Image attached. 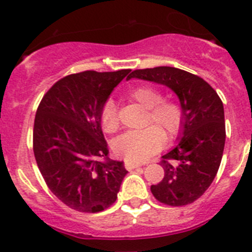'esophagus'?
I'll return each mask as SVG.
<instances>
[{"mask_svg":"<svg viewBox=\"0 0 252 252\" xmlns=\"http://www.w3.org/2000/svg\"><path fill=\"white\" fill-rule=\"evenodd\" d=\"M124 167H126L128 171H131V169H134V168H138L139 167V164H135V163H130V162H126L124 163Z\"/></svg>","mask_w":252,"mask_h":252,"instance_id":"1","label":"esophagus"}]
</instances>
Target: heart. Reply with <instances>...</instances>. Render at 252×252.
I'll list each match as a JSON object with an SVG mask.
<instances>
[{
  "mask_svg": "<svg viewBox=\"0 0 252 252\" xmlns=\"http://www.w3.org/2000/svg\"><path fill=\"white\" fill-rule=\"evenodd\" d=\"M129 98L139 103L147 109L144 124H154L140 130H128L115 138L113 151L118 157L130 163H142L159 152L167 138L180 133L183 124L182 106L173 100H163L162 93L152 85H139L129 92ZM100 126L105 133H113L118 128V117L115 105L106 100L99 113Z\"/></svg>",
  "mask_w": 252,
  "mask_h": 252,
  "instance_id": "b5f03b06",
  "label": "heart"
}]
</instances>
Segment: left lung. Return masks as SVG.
<instances>
[{
  "instance_id": "1",
  "label": "left lung",
  "mask_w": 252,
  "mask_h": 252,
  "mask_svg": "<svg viewBox=\"0 0 252 252\" xmlns=\"http://www.w3.org/2000/svg\"><path fill=\"white\" fill-rule=\"evenodd\" d=\"M131 78L165 85L180 99V142L162 157L164 177L151 191L164 205H189L205 193L220 168L226 139L223 104L207 81L177 67L134 70Z\"/></svg>"
}]
</instances>
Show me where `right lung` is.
I'll return each mask as SVG.
<instances>
[{"mask_svg": "<svg viewBox=\"0 0 252 252\" xmlns=\"http://www.w3.org/2000/svg\"><path fill=\"white\" fill-rule=\"evenodd\" d=\"M129 72L71 74L56 81L38 104L33 123L36 163L50 191L72 210L95 214L110 207L128 173L123 162L108 158L99 113Z\"/></svg>", "mask_w": 252, "mask_h": 252, "instance_id": "right-lung-1", "label": "right lung"}]
</instances>
